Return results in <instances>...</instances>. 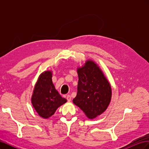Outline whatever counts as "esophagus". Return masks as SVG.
I'll use <instances>...</instances> for the list:
<instances>
[{"mask_svg": "<svg viewBox=\"0 0 149 149\" xmlns=\"http://www.w3.org/2000/svg\"><path fill=\"white\" fill-rule=\"evenodd\" d=\"M66 100H68V101H70L71 100V96L70 95H67L66 96Z\"/></svg>", "mask_w": 149, "mask_h": 149, "instance_id": "34e87169", "label": "esophagus"}]
</instances>
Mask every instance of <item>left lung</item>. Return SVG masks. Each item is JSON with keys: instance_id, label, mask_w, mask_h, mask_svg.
Returning a JSON list of instances; mask_svg holds the SVG:
<instances>
[{"instance_id": "1", "label": "left lung", "mask_w": 149, "mask_h": 149, "mask_svg": "<svg viewBox=\"0 0 149 149\" xmlns=\"http://www.w3.org/2000/svg\"><path fill=\"white\" fill-rule=\"evenodd\" d=\"M78 92L73 102L85 115L93 119L101 115L109 105L112 89L100 66L88 60L77 68Z\"/></svg>"}]
</instances>
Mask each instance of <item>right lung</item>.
<instances>
[{"mask_svg":"<svg viewBox=\"0 0 149 149\" xmlns=\"http://www.w3.org/2000/svg\"><path fill=\"white\" fill-rule=\"evenodd\" d=\"M31 104L38 115L48 119L58 107L66 102L55 89L52 81V71H45L39 76L31 96Z\"/></svg>","mask_w":149,"mask_h":149,"instance_id":"right-lung-1","label":"right lung"}]
</instances>
